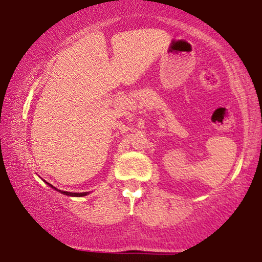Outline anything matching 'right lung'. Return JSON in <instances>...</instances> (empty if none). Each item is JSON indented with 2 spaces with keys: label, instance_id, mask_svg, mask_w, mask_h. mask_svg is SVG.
Wrapping results in <instances>:
<instances>
[{
  "label": "right lung",
  "instance_id": "right-lung-1",
  "mask_svg": "<svg viewBox=\"0 0 262 262\" xmlns=\"http://www.w3.org/2000/svg\"><path fill=\"white\" fill-rule=\"evenodd\" d=\"M50 186H51V187H53L52 185H50ZM53 188H55V187H53ZM59 192L63 193V194H66V195H71V196H83V195H87L88 194L87 192H82V193H73V192H66V191H59Z\"/></svg>",
  "mask_w": 262,
  "mask_h": 262
}]
</instances>
